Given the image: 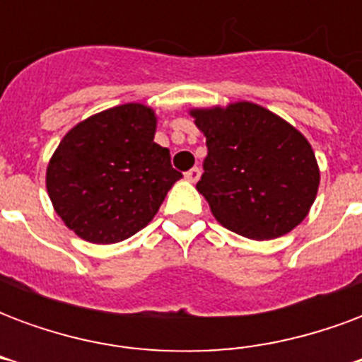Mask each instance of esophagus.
Segmentation results:
<instances>
[{
	"label": "esophagus",
	"mask_w": 362,
	"mask_h": 362,
	"mask_svg": "<svg viewBox=\"0 0 362 362\" xmlns=\"http://www.w3.org/2000/svg\"><path fill=\"white\" fill-rule=\"evenodd\" d=\"M186 176V180L188 182H197L199 180V176H202V170L197 168V166H194V168H189L188 173L184 174Z\"/></svg>",
	"instance_id": "obj_1"
}]
</instances>
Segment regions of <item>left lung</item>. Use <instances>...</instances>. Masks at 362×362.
<instances>
[{
	"label": "left lung",
	"instance_id": "left-lung-1",
	"mask_svg": "<svg viewBox=\"0 0 362 362\" xmlns=\"http://www.w3.org/2000/svg\"><path fill=\"white\" fill-rule=\"evenodd\" d=\"M192 116L207 145L196 188L223 227L272 240L308 215L320 170L298 129L252 103L192 110Z\"/></svg>",
	"mask_w": 362,
	"mask_h": 362
}]
</instances>
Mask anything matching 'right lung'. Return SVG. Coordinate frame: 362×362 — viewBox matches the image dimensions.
I'll use <instances>...</instances> for the list:
<instances>
[{"label": "right lung", "instance_id": "add662e5", "mask_svg": "<svg viewBox=\"0 0 362 362\" xmlns=\"http://www.w3.org/2000/svg\"><path fill=\"white\" fill-rule=\"evenodd\" d=\"M155 112L132 103L69 129L54 153L46 188L54 209L83 240L114 244L141 230L182 174L153 141Z\"/></svg>", "mask_w": 362, "mask_h": 362}]
</instances>
